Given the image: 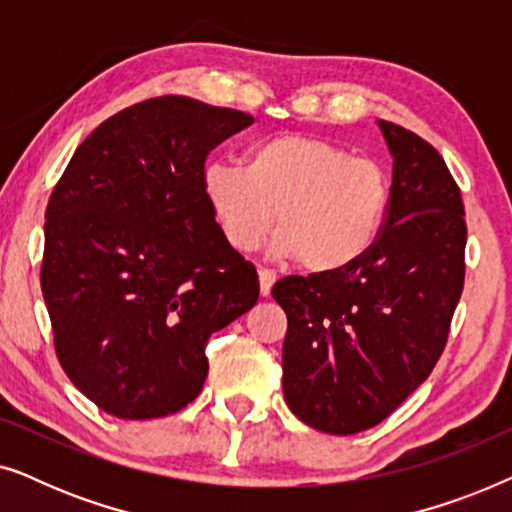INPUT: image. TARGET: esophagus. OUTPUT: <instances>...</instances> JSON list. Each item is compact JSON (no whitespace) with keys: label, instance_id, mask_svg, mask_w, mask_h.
Returning a JSON list of instances; mask_svg holds the SVG:
<instances>
[{"label":"esophagus","instance_id":"obj_1","mask_svg":"<svg viewBox=\"0 0 512 512\" xmlns=\"http://www.w3.org/2000/svg\"><path fill=\"white\" fill-rule=\"evenodd\" d=\"M275 282H277L275 270H270V268L258 270V284H261V296H270V289H272V284H275Z\"/></svg>","mask_w":512,"mask_h":512}]
</instances>
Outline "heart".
Listing matches in <instances>:
<instances>
[{"instance_id": "obj_1", "label": "heart", "mask_w": 512, "mask_h": 512, "mask_svg": "<svg viewBox=\"0 0 512 512\" xmlns=\"http://www.w3.org/2000/svg\"><path fill=\"white\" fill-rule=\"evenodd\" d=\"M202 193L230 247L254 251L277 226L279 254L310 272H338L380 240L391 181L373 158L282 132L251 146L244 165L209 163Z\"/></svg>"}]
</instances>
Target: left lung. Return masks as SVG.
I'll use <instances>...</instances> for the list:
<instances>
[{
  "mask_svg": "<svg viewBox=\"0 0 512 512\" xmlns=\"http://www.w3.org/2000/svg\"><path fill=\"white\" fill-rule=\"evenodd\" d=\"M394 156L377 244L338 272L284 277V398L312 429L352 436L387 419L431 375L464 291V200L445 160L380 121Z\"/></svg>",
  "mask_w": 512,
  "mask_h": 512,
  "instance_id": "1",
  "label": "left lung"
}]
</instances>
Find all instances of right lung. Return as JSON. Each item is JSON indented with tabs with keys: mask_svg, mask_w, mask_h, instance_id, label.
Masks as SVG:
<instances>
[{
	"mask_svg": "<svg viewBox=\"0 0 512 512\" xmlns=\"http://www.w3.org/2000/svg\"><path fill=\"white\" fill-rule=\"evenodd\" d=\"M254 123L163 95L79 144L46 207L41 291L74 387L121 419L195 401L207 340L258 300L254 263L226 242L202 193L209 151Z\"/></svg>",
	"mask_w": 512,
	"mask_h": 512,
	"instance_id": "right-lung-1",
	"label": "right lung"
}]
</instances>
